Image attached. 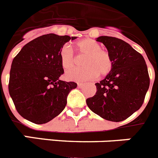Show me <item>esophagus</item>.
Segmentation results:
<instances>
[{"mask_svg": "<svg viewBox=\"0 0 158 158\" xmlns=\"http://www.w3.org/2000/svg\"><path fill=\"white\" fill-rule=\"evenodd\" d=\"M83 86H84V84H83V83H81V82H79V83H78V87L79 88L82 87Z\"/></svg>", "mask_w": 158, "mask_h": 158, "instance_id": "1", "label": "esophagus"}]
</instances>
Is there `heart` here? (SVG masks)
<instances>
[{
    "label": "heart",
    "mask_w": 158,
    "mask_h": 158,
    "mask_svg": "<svg viewBox=\"0 0 158 158\" xmlns=\"http://www.w3.org/2000/svg\"><path fill=\"white\" fill-rule=\"evenodd\" d=\"M79 53L86 55L82 60V69L68 72L65 77L68 80L82 82L94 79L99 76H106L113 68V59L109 52L102 49L99 43L91 38H84L76 44ZM60 60L64 70H70L75 66L73 52L69 45H64L60 52Z\"/></svg>",
    "instance_id": "heart-1"
}]
</instances>
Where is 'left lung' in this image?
Instances as JSON below:
<instances>
[{"label": "left lung", "mask_w": 158, "mask_h": 158, "mask_svg": "<svg viewBox=\"0 0 158 158\" xmlns=\"http://www.w3.org/2000/svg\"><path fill=\"white\" fill-rule=\"evenodd\" d=\"M108 49L113 68L106 77L95 83L96 94L86 99L89 109L105 120L120 122L139 110L150 86L144 58L124 41L114 37L97 38Z\"/></svg>", "instance_id": "8db88e82"}]
</instances>
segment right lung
Returning <instances> with one entry per match:
<instances>
[{"label":"right lung","instance_id":"right-lung-1","mask_svg":"<svg viewBox=\"0 0 158 158\" xmlns=\"http://www.w3.org/2000/svg\"><path fill=\"white\" fill-rule=\"evenodd\" d=\"M76 37L48 34L24 45L12 60L8 91L21 116L37 124L50 121L66 106L67 97L77 86L60 80L64 74L60 52Z\"/></svg>","mask_w":158,"mask_h":158}]
</instances>
